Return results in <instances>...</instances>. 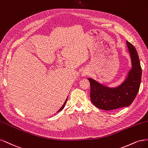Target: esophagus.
Listing matches in <instances>:
<instances>
[{
	"label": "esophagus",
	"instance_id": "1",
	"mask_svg": "<svg viewBox=\"0 0 148 148\" xmlns=\"http://www.w3.org/2000/svg\"><path fill=\"white\" fill-rule=\"evenodd\" d=\"M87 74H88V73H84L82 74V75H83V76H84V75H87Z\"/></svg>",
	"mask_w": 148,
	"mask_h": 148
}]
</instances>
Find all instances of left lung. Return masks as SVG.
Masks as SVG:
<instances>
[{
	"label": "left lung",
	"mask_w": 148,
	"mask_h": 148,
	"mask_svg": "<svg viewBox=\"0 0 148 148\" xmlns=\"http://www.w3.org/2000/svg\"><path fill=\"white\" fill-rule=\"evenodd\" d=\"M132 61V69L120 86L109 88L88 78L90 99L94 105L103 110H115L130 106L139 91L142 70L137 51L131 43L126 41Z\"/></svg>",
	"instance_id": "left-lung-1"
}]
</instances>
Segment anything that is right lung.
Returning a JSON list of instances; mask_svg holds the SVG:
<instances>
[{
    "instance_id": "1",
    "label": "right lung",
    "mask_w": 148,
    "mask_h": 148,
    "mask_svg": "<svg viewBox=\"0 0 148 148\" xmlns=\"http://www.w3.org/2000/svg\"><path fill=\"white\" fill-rule=\"evenodd\" d=\"M66 101H67V99H66V101H64V103L63 104V106H62V107L59 109V110L58 111V112H59V111H61L62 110V109H63V108H64V106H65V104H66Z\"/></svg>"
}]
</instances>
